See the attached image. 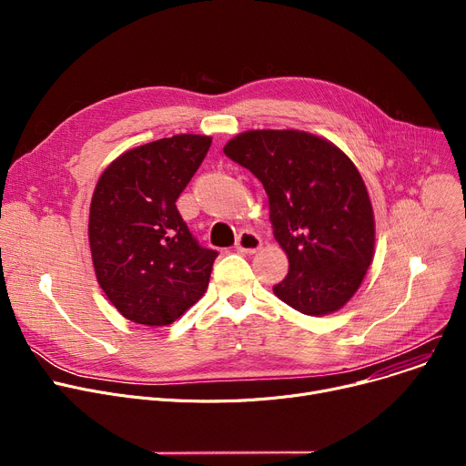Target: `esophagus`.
Returning a JSON list of instances; mask_svg holds the SVG:
<instances>
[{
    "label": "esophagus",
    "mask_w": 466,
    "mask_h": 466,
    "mask_svg": "<svg viewBox=\"0 0 466 466\" xmlns=\"http://www.w3.org/2000/svg\"><path fill=\"white\" fill-rule=\"evenodd\" d=\"M260 246H262V239L255 232H251V230H243L238 236V239H236V249L239 253L253 255V253H257L260 249Z\"/></svg>",
    "instance_id": "1"
}]
</instances>
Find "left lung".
<instances>
[{"instance_id":"left-lung-1","label":"left lung","mask_w":466,"mask_h":466,"mask_svg":"<svg viewBox=\"0 0 466 466\" xmlns=\"http://www.w3.org/2000/svg\"><path fill=\"white\" fill-rule=\"evenodd\" d=\"M225 155L262 183L289 274L274 295L304 315L344 308L374 258L376 223L369 190L351 158L315 134L248 130Z\"/></svg>"}]
</instances>
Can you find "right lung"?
Here are the masks:
<instances>
[{"mask_svg": "<svg viewBox=\"0 0 466 466\" xmlns=\"http://www.w3.org/2000/svg\"><path fill=\"white\" fill-rule=\"evenodd\" d=\"M209 145L198 134L139 145L96 183L88 217L96 279L132 323L171 325L209 285L217 251L198 246L176 206Z\"/></svg>", "mask_w": 466, "mask_h": 466, "instance_id": "obj_1", "label": "right lung"}]
</instances>
